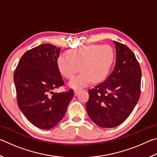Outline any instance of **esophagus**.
Here are the masks:
<instances>
[{"label":"esophagus","instance_id":"obj_1","mask_svg":"<svg viewBox=\"0 0 157 157\" xmlns=\"http://www.w3.org/2000/svg\"><path fill=\"white\" fill-rule=\"evenodd\" d=\"M79 91V90H75V91H74V94H75V95H78Z\"/></svg>","mask_w":157,"mask_h":157}]
</instances>
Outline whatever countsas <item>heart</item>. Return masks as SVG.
I'll use <instances>...</instances> for the list:
<instances>
[{"label": "heart", "instance_id": "b5f03b06", "mask_svg": "<svg viewBox=\"0 0 157 157\" xmlns=\"http://www.w3.org/2000/svg\"><path fill=\"white\" fill-rule=\"evenodd\" d=\"M68 57L59 55L57 58V66L62 75L71 79L82 71L69 82V86L81 89L92 80L100 82L107 78L114 61V52L109 45H89L67 52Z\"/></svg>", "mask_w": 157, "mask_h": 157}]
</instances>
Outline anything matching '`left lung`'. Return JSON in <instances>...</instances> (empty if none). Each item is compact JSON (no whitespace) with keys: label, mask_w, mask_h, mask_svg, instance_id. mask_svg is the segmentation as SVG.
I'll return each instance as SVG.
<instances>
[{"label":"left lung","mask_w":157,"mask_h":157,"mask_svg":"<svg viewBox=\"0 0 157 157\" xmlns=\"http://www.w3.org/2000/svg\"><path fill=\"white\" fill-rule=\"evenodd\" d=\"M116 64L105 80L89 91L86 109L88 115L100 127H117L128 118L139 100L141 69L131 50L113 41Z\"/></svg>","instance_id":"obj_1"}]
</instances>
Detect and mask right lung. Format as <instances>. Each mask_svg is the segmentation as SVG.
<instances>
[{
  "label": "right lung",
  "mask_w": 157,
  "mask_h": 157,
  "mask_svg": "<svg viewBox=\"0 0 157 157\" xmlns=\"http://www.w3.org/2000/svg\"><path fill=\"white\" fill-rule=\"evenodd\" d=\"M60 50L44 44L28 50L14 73L18 107L33 125L42 129H51L62 120L74 95L72 89L53 92L64 84L56 63Z\"/></svg>",
  "instance_id": "1"
}]
</instances>
